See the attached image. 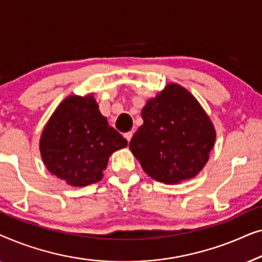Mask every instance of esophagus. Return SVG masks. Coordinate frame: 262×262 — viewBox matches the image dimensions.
I'll list each match as a JSON object with an SVG mask.
<instances>
[{"label": "esophagus", "instance_id": "34e87169", "mask_svg": "<svg viewBox=\"0 0 262 262\" xmlns=\"http://www.w3.org/2000/svg\"><path fill=\"white\" fill-rule=\"evenodd\" d=\"M132 136H134V132L132 131H130V132H126V134L124 135V137L127 139V142L130 143V141H131V138H132Z\"/></svg>", "mask_w": 262, "mask_h": 262}]
</instances>
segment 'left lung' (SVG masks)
Returning a JSON list of instances; mask_svg holds the SVG:
<instances>
[{
    "label": "left lung",
    "mask_w": 262,
    "mask_h": 262,
    "mask_svg": "<svg viewBox=\"0 0 262 262\" xmlns=\"http://www.w3.org/2000/svg\"><path fill=\"white\" fill-rule=\"evenodd\" d=\"M143 125L131 152L150 178L174 185L196 177L216 142V130L198 100L178 83H168L142 110Z\"/></svg>",
    "instance_id": "obj_1"
}]
</instances>
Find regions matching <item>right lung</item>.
Listing matches in <instances>:
<instances>
[{"instance_id": "add662e5", "label": "right lung", "mask_w": 262, "mask_h": 262, "mask_svg": "<svg viewBox=\"0 0 262 262\" xmlns=\"http://www.w3.org/2000/svg\"><path fill=\"white\" fill-rule=\"evenodd\" d=\"M127 141L100 113L94 95H69L41 132L39 149L46 169L74 187L95 184L110 156Z\"/></svg>"}]
</instances>
